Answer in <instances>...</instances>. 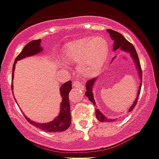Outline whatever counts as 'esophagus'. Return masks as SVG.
Listing matches in <instances>:
<instances>
[{
    "label": "esophagus",
    "mask_w": 159,
    "mask_h": 159,
    "mask_svg": "<svg viewBox=\"0 0 159 159\" xmlns=\"http://www.w3.org/2000/svg\"><path fill=\"white\" fill-rule=\"evenodd\" d=\"M73 87L75 89H84L83 88L82 83L80 82L79 81H75L73 82Z\"/></svg>",
    "instance_id": "esophagus-1"
}]
</instances>
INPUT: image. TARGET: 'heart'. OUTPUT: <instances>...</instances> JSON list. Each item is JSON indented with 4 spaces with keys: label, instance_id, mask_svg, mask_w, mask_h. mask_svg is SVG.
<instances>
[{
    "label": "heart",
    "instance_id": "heart-1",
    "mask_svg": "<svg viewBox=\"0 0 159 159\" xmlns=\"http://www.w3.org/2000/svg\"><path fill=\"white\" fill-rule=\"evenodd\" d=\"M109 45L105 38H83L70 42L62 52V58L67 62H79L78 70L81 75L93 76L100 71L106 62Z\"/></svg>",
    "mask_w": 159,
    "mask_h": 159
}]
</instances>
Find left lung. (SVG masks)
I'll use <instances>...</instances> for the list:
<instances>
[{
	"instance_id": "obj_1",
	"label": "left lung",
	"mask_w": 159,
	"mask_h": 159,
	"mask_svg": "<svg viewBox=\"0 0 159 159\" xmlns=\"http://www.w3.org/2000/svg\"><path fill=\"white\" fill-rule=\"evenodd\" d=\"M107 31L109 33L111 38L112 41H114L113 43V51H116L118 48H120L122 51H125V52L129 53L131 54V57H132L133 61H134V64L136 65V68H137L138 73H139V75L138 76L141 79V83L139 87V91H138L137 93V97H136L135 100H134V103L133 105H131V106L130 107L129 109V112L133 110V108H134V106L136 105L138 102V99H139V94H140L141 91V88H142V68H141V65H140V61H139V57H138L137 52H136L135 48H134V46L129 42V41L125 39L124 37L122 36V34H121L118 32L115 31V30H113L111 29H108ZM115 58V57H114ZM113 58V60H114ZM112 60V61H113ZM98 79V78H92V79L89 80V81H87L86 83V92H85V95L89 98V99L95 105V102L94 100V96H93V87L94 85V82L96 81V80ZM95 115H96V118H97L98 120H99L102 122H105V121H114V120L110 119V118H108L107 117H105L102 112L100 111L98 109L95 110Z\"/></svg>"
}]
</instances>
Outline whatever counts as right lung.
Segmentation results:
<instances>
[{"instance_id":"add662e5","label":"right lung","mask_w":159,"mask_h":159,"mask_svg":"<svg viewBox=\"0 0 159 159\" xmlns=\"http://www.w3.org/2000/svg\"><path fill=\"white\" fill-rule=\"evenodd\" d=\"M42 50L43 48L41 46V39L30 41L28 44L25 46L21 52L18 54V56L16 57L15 61H14L12 68V81L13 78H14V71L15 69L16 62L27 57H30V56H33L34 54H38L41 51H42ZM11 88H12L11 89L13 90V84H11ZM71 89V81H67L66 83L62 84L61 87L60 88V94L62 98L60 113H59V115H57L53 121L48 123H38L31 121L25 115L27 121H28V122L31 124L32 125L35 126L38 129H41L43 131H47V132H58V131H64L68 129L70 125V123H71L70 113V102L69 99H68V94H69Z\"/></svg>"}]
</instances>
